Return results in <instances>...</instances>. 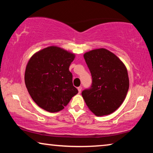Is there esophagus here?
<instances>
[{
  "label": "esophagus",
  "mask_w": 153,
  "mask_h": 153,
  "mask_svg": "<svg viewBox=\"0 0 153 153\" xmlns=\"http://www.w3.org/2000/svg\"><path fill=\"white\" fill-rule=\"evenodd\" d=\"M77 89H78V91H79V93H80L81 92V89H82V88H81V86H79L77 88Z\"/></svg>",
  "instance_id": "esophagus-1"
}]
</instances>
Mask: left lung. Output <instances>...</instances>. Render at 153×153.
I'll return each mask as SVG.
<instances>
[{
	"label": "left lung",
	"instance_id": "8db88e82",
	"mask_svg": "<svg viewBox=\"0 0 153 153\" xmlns=\"http://www.w3.org/2000/svg\"><path fill=\"white\" fill-rule=\"evenodd\" d=\"M91 71V88L81 93L88 107L95 116L112 114L120 107L129 90V76L125 64L108 50L100 48L83 54Z\"/></svg>",
	"mask_w": 153,
	"mask_h": 153
}]
</instances>
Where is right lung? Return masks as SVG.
<instances>
[{
  "label": "right lung",
  "mask_w": 153,
  "mask_h": 153,
  "mask_svg": "<svg viewBox=\"0 0 153 153\" xmlns=\"http://www.w3.org/2000/svg\"><path fill=\"white\" fill-rule=\"evenodd\" d=\"M75 54L57 46L36 52L27 63L24 79L33 101L47 111L62 110L78 93L69 68Z\"/></svg>",
  "instance_id": "right-lung-1"
}]
</instances>
